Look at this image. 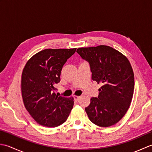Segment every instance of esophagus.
<instances>
[{
    "instance_id": "obj_1",
    "label": "esophagus",
    "mask_w": 152,
    "mask_h": 152,
    "mask_svg": "<svg viewBox=\"0 0 152 152\" xmlns=\"http://www.w3.org/2000/svg\"><path fill=\"white\" fill-rule=\"evenodd\" d=\"M80 99V96H74V101H75L76 102L78 101Z\"/></svg>"
}]
</instances>
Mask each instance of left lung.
<instances>
[{
	"mask_svg": "<svg viewBox=\"0 0 152 152\" xmlns=\"http://www.w3.org/2000/svg\"><path fill=\"white\" fill-rule=\"evenodd\" d=\"M76 51L89 63L92 80L102 85L98 97H92L85 108L89 119L99 127L115 125L126 114L133 98L134 79L129 61L104 45L80 48Z\"/></svg>",
	"mask_w": 152,
	"mask_h": 152,
	"instance_id": "8db88e82",
	"label": "left lung"
}]
</instances>
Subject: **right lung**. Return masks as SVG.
Returning <instances> with one entry per match:
<instances>
[{"instance_id": "add662e5", "label": "right lung", "mask_w": 152, "mask_h": 152, "mask_svg": "<svg viewBox=\"0 0 152 152\" xmlns=\"http://www.w3.org/2000/svg\"><path fill=\"white\" fill-rule=\"evenodd\" d=\"M72 49H46L28 60L21 75V94L25 108L38 124L56 127L66 121L74 98L56 93L55 88Z\"/></svg>"}]
</instances>
